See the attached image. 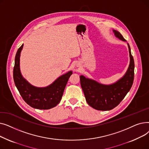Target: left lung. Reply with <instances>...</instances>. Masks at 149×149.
<instances>
[{
    "instance_id": "1",
    "label": "left lung",
    "mask_w": 149,
    "mask_h": 149,
    "mask_svg": "<svg viewBox=\"0 0 149 149\" xmlns=\"http://www.w3.org/2000/svg\"><path fill=\"white\" fill-rule=\"evenodd\" d=\"M116 37L126 41L120 32L114 30ZM130 65L124 76L115 83L103 85L83 75L80 77L81 86L88 104L98 111H109L118 106L132 88L134 80V60L132 56L130 46Z\"/></svg>"
}]
</instances>
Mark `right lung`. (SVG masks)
<instances>
[{
	"label": "right lung",
	"instance_id": "add662e5",
	"mask_svg": "<svg viewBox=\"0 0 149 149\" xmlns=\"http://www.w3.org/2000/svg\"><path fill=\"white\" fill-rule=\"evenodd\" d=\"M22 45L15 55L13 78L15 86L25 102L35 109H49L56 106L61 99L66 85L72 71L60 77L46 88H39L31 86L22 77L20 71V55Z\"/></svg>",
	"mask_w": 149,
	"mask_h": 149
}]
</instances>
